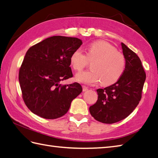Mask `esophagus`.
I'll list each match as a JSON object with an SVG mask.
<instances>
[{
	"mask_svg": "<svg viewBox=\"0 0 158 158\" xmlns=\"http://www.w3.org/2000/svg\"><path fill=\"white\" fill-rule=\"evenodd\" d=\"M82 90H83V91H87V90H88V87H87V86H85V85H83V86H82Z\"/></svg>",
	"mask_w": 158,
	"mask_h": 158,
	"instance_id": "1",
	"label": "esophagus"
}]
</instances>
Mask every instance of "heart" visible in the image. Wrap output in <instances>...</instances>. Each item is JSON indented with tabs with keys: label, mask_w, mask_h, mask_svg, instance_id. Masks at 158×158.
<instances>
[{
	"label": "heart",
	"mask_w": 158,
	"mask_h": 158,
	"mask_svg": "<svg viewBox=\"0 0 158 158\" xmlns=\"http://www.w3.org/2000/svg\"><path fill=\"white\" fill-rule=\"evenodd\" d=\"M93 61L91 69L78 73L76 80L80 82L95 84L101 81L103 86L113 85L119 80L126 68V59L122 53L108 41L99 40L89 45L86 55L76 49L70 56V63L73 69L80 72Z\"/></svg>",
	"instance_id": "heart-1"
}]
</instances>
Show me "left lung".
<instances>
[{
	"label": "left lung",
	"instance_id": "1",
	"mask_svg": "<svg viewBox=\"0 0 158 158\" xmlns=\"http://www.w3.org/2000/svg\"><path fill=\"white\" fill-rule=\"evenodd\" d=\"M126 68L121 78L111 86L98 89V101L90 106L89 112L95 120L112 124L128 117L139 104L146 73L140 58L121 43Z\"/></svg>",
	"mask_w": 158,
	"mask_h": 158
}]
</instances>
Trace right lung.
<instances>
[{"mask_svg":"<svg viewBox=\"0 0 158 158\" xmlns=\"http://www.w3.org/2000/svg\"><path fill=\"white\" fill-rule=\"evenodd\" d=\"M82 44L76 37L53 36L31 46L19 70L22 98L34 114L47 119L65 115L82 91L78 82L61 85L73 77L70 56Z\"/></svg>","mask_w":158,"mask_h":158,"instance_id":"add662e5","label":"right lung"}]
</instances>
